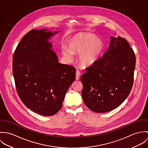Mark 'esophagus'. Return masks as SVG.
Returning a JSON list of instances; mask_svg holds the SVG:
<instances>
[{
	"label": "esophagus",
	"instance_id": "obj_1",
	"mask_svg": "<svg viewBox=\"0 0 148 148\" xmlns=\"http://www.w3.org/2000/svg\"><path fill=\"white\" fill-rule=\"evenodd\" d=\"M80 75H81L80 71L79 70H77V71H76V77H75L77 80H79V79Z\"/></svg>",
	"mask_w": 148,
	"mask_h": 148
}]
</instances>
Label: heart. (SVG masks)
<instances>
[{
	"instance_id": "heart-1",
	"label": "heart",
	"mask_w": 148,
	"mask_h": 148,
	"mask_svg": "<svg viewBox=\"0 0 148 148\" xmlns=\"http://www.w3.org/2000/svg\"><path fill=\"white\" fill-rule=\"evenodd\" d=\"M69 47V49L62 47L65 56L71 58L73 53L79 54V62L84 66H90L98 60L104 48V44L93 34H81L71 40Z\"/></svg>"
}]
</instances>
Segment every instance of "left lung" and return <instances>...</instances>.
<instances>
[{"instance_id":"8db88e82","label":"left lung","mask_w":148,"mask_h":148,"mask_svg":"<svg viewBox=\"0 0 148 148\" xmlns=\"http://www.w3.org/2000/svg\"><path fill=\"white\" fill-rule=\"evenodd\" d=\"M135 65L136 56L127 41L111 37L108 49L81 76L85 105L98 113L119 106L131 91Z\"/></svg>"}]
</instances>
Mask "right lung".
I'll use <instances>...</instances> for the list:
<instances>
[{
	"instance_id": "right-lung-1",
	"label": "right lung",
	"mask_w": 148,
	"mask_h": 148,
	"mask_svg": "<svg viewBox=\"0 0 148 148\" xmlns=\"http://www.w3.org/2000/svg\"><path fill=\"white\" fill-rule=\"evenodd\" d=\"M45 31L32 29L24 36L13 55L12 71L17 94L24 105L49 116L62 108L76 70L58 62L48 42L55 33Z\"/></svg>"
}]
</instances>
